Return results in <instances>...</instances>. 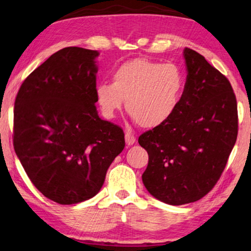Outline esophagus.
Here are the masks:
<instances>
[{
  "mask_svg": "<svg viewBox=\"0 0 251 251\" xmlns=\"http://www.w3.org/2000/svg\"><path fill=\"white\" fill-rule=\"evenodd\" d=\"M125 141H126V145H127V146H131V145H134V144H135V141H136L135 135H134L133 133H131V131L127 130V131H126V134H125Z\"/></svg>",
  "mask_w": 251,
  "mask_h": 251,
  "instance_id": "1",
  "label": "esophagus"
}]
</instances>
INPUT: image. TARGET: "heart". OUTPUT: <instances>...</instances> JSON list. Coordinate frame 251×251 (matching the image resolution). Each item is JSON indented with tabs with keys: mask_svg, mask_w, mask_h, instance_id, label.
<instances>
[{
	"mask_svg": "<svg viewBox=\"0 0 251 251\" xmlns=\"http://www.w3.org/2000/svg\"><path fill=\"white\" fill-rule=\"evenodd\" d=\"M183 88L184 75L175 63L135 58L114 70L112 83L98 84L95 95L106 118L122 110L126 100L129 115L144 128H154L175 114Z\"/></svg>",
	"mask_w": 251,
	"mask_h": 251,
	"instance_id": "obj_1",
	"label": "heart"
}]
</instances>
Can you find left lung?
I'll return each mask as SVG.
<instances>
[{"mask_svg": "<svg viewBox=\"0 0 251 251\" xmlns=\"http://www.w3.org/2000/svg\"><path fill=\"white\" fill-rule=\"evenodd\" d=\"M186 81L169 121L139 136L149 160L143 183L159 201H198L220 179L238 133L233 88L202 54L184 48Z\"/></svg>", "mask_w": 251, "mask_h": 251, "instance_id": "1", "label": "left lung"}]
</instances>
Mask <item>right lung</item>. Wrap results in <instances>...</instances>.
<instances>
[{"label": "right lung", "mask_w": 251, "mask_h": 251, "mask_svg": "<svg viewBox=\"0 0 251 251\" xmlns=\"http://www.w3.org/2000/svg\"><path fill=\"white\" fill-rule=\"evenodd\" d=\"M99 51L67 47L23 82L14 106V149L33 184L70 205L97 195L125 147L123 129L99 117Z\"/></svg>", "instance_id": "1"}]
</instances>
